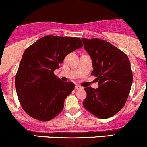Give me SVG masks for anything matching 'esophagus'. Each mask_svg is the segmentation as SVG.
Returning a JSON list of instances; mask_svg holds the SVG:
<instances>
[{"mask_svg":"<svg viewBox=\"0 0 147 147\" xmlns=\"http://www.w3.org/2000/svg\"><path fill=\"white\" fill-rule=\"evenodd\" d=\"M75 89H78V90H79V89H83V87H82V86H80V85H76V86H75Z\"/></svg>","mask_w":147,"mask_h":147,"instance_id":"1","label":"esophagus"}]
</instances>
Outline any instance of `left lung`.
<instances>
[{"label":"left lung","instance_id":"left-lung-1","mask_svg":"<svg viewBox=\"0 0 147 147\" xmlns=\"http://www.w3.org/2000/svg\"><path fill=\"white\" fill-rule=\"evenodd\" d=\"M84 49L92 61V75L97 77L98 87L84 88L83 106L95 116H113L125 104L132 84L130 62L125 53L109 42L82 38Z\"/></svg>","mask_w":147,"mask_h":147}]
</instances>
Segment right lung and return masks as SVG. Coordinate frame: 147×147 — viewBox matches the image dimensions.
I'll list each match as a JSON object with an SVG mask.
<instances>
[{
    "instance_id": "1",
    "label": "right lung",
    "mask_w": 147,
    "mask_h": 147,
    "mask_svg": "<svg viewBox=\"0 0 147 147\" xmlns=\"http://www.w3.org/2000/svg\"><path fill=\"white\" fill-rule=\"evenodd\" d=\"M82 46L80 38L49 35L26 49L15 76V89L29 115L48 121L61 112L75 84L61 81L53 72L67 54Z\"/></svg>"
}]
</instances>
